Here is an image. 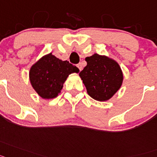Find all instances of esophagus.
Wrapping results in <instances>:
<instances>
[{
  "mask_svg": "<svg viewBox=\"0 0 157 157\" xmlns=\"http://www.w3.org/2000/svg\"><path fill=\"white\" fill-rule=\"evenodd\" d=\"M77 68H78L79 69V70L80 71H81L82 70V65H81V63H79L78 65H77Z\"/></svg>",
  "mask_w": 157,
  "mask_h": 157,
  "instance_id": "esophagus-1",
  "label": "esophagus"
}]
</instances>
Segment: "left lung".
Segmentation results:
<instances>
[{
	"label": "left lung",
	"mask_w": 157,
	"mask_h": 157,
	"mask_svg": "<svg viewBox=\"0 0 157 157\" xmlns=\"http://www.w3.org/2000/svg\"><path fill=\"white\" fill-rule=\"evenodd\" d=\"M87 65L79 73L88 95L99 102L107 101L118 92L123 82L119 64L106 55L94 54L85 58Z\"/></svg>",
	"instance_id": "obj_1"
}]
</instances>
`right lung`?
<instances>
[{
    "label": "right lung",
    "instance_id": "obj_1",
    "mask_svg": "<svg viewBox=\"0 0 157 157\" xmlns=\"http://www.w3.org/2000/svg\"><path fill=\"white\" fill-rule=\"evenodd\" d=\"M74 73H79L78 68L50 53L31 65L29 80L32 88L40 97L54 99L61 93L68 77Z\"/></svg>",
    "mask_w": 157,
    "mask_h": 157
}]
</instances>
